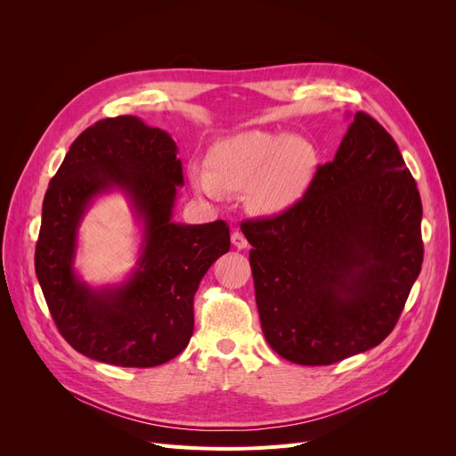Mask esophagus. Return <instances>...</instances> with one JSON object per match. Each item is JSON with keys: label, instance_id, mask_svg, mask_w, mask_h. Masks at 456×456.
<instances>
[{"label": "esophagus", "instance_id": "obj_1", "mask_svg": "<svg viewBox=\"0 0 456 456\" xmlns=\"http://www.w3.org/2000/svg\"><path fill=\"white\" fill-rule=\"evenodd\" d=\"M231 242H232V246H234L236 249H246V248H248L246 236H244L240 231H234V232L231 234Z\"/></svg>", "mask_w": 456, "mask_h": 456}]
</instances>
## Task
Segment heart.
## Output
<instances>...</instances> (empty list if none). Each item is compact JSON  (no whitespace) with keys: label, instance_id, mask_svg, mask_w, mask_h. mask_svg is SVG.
Wrapping results in <instances>:
<instances>
[{"label":"heart","instance_id":"obj_1","mask_svg":"<svg viewBox=\"0 0 456 456\" xmlns=\"http://www.w3.org/2000/svg\"><path fill=\"white\" fill-rule=\"evenodd\" d=\"M208 172H191L200 194L220 200L224 190L248 188V205L258 214H279L296 205L316 166V150L303 136L244 131L216 142L207 157Z\"/></svg>","mask_w":456,"mask_h":456}]
</instances>
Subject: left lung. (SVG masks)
Returning <instances> with one entry per match:
<instances>
[{
  "instance_id": "8db88e82",
  "label": "left lung",
  "mask_w": 456,
  "mask_h": 456,
  "mask_svg": "<svg viewBox=\"0 0 456 456\" xmlns=\"http://www.w3.org/2000/svg\"><path fill=\"white\" fill-rule=\"evenodd\" d=\"M421 214L397 143L356 112L296 205L240 225L270 347L329 366L385 340L421 272Z\"/></svg>"
}]
</instances>
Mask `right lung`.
<instances>
[{
    "label": "right lung",
    "instance_id": "obj_1",
    "mask_svg": "<svg viewBox=\"0 0 456 456\" xmlns=\"http://www.w3.org/2000/svg\"><path fill=\"white\" fill-rule=\"evenodd\" d=\"M183 183L172 136L136 116L100 119L69 146L44 196L35 272L59 332L85 356L153 368L188 346L198 286L231 236L224 220L172 222ZM112 187L142 222L141 258L124 285L95 291L73 272L77 229L91 200Z\"/></svg>",
    "mask_w": 456,
    "mask_h": 456
}]
</instances>
